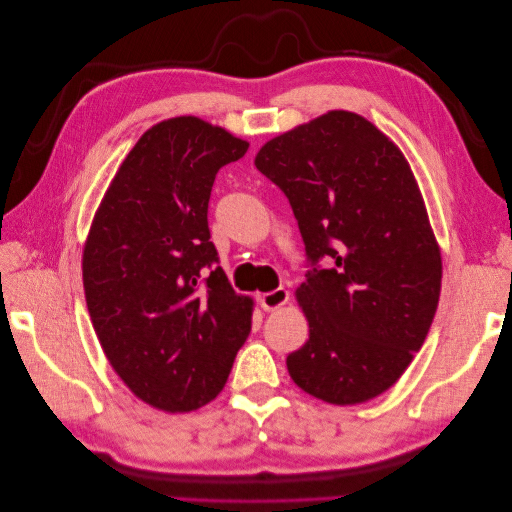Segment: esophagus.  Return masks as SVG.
Returning <instances> with one entry per match:
<instances>
[{
  "label": "esophagus",
  "instance_id": "esophagus-1",
  "mask_svg": "<svg viewBox=\"0 0 512 512\" xmlns=\"http://www.w3.org/2000/svg\"><path fill=\"white\" fill-rule=\"evenodd\" d=\"M288 299H290V294H288L286 288H275V290H271V292L260 294L258 303H260L262 309H265V312H273V309L286 305Z\"/></svg>",
  "mask_w": 512,
  "mask_h": 512
}]
</instances>
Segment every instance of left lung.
<instances>
[{"label":"left lung","instance_id":"obj_1","mask_svg":"<svg viewBox=\"0 0 512 512\" xmlns=\"http://www.w3.org/2000/svg\"><path fill=\"white\" fill-rule=\"evenodd\" d=\"M254 164L286 194L305 243L309 339L288 354L290 378L335 406L378 397L421 350L442 282L404 153L361 115L331 111L273 138Z\"/></svg>","mask_w":512,"mask_h":512}]
</instances>
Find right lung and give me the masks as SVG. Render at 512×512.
<instances>
[{"instance_id":"add662e5","label":"right lung","mask_w":512,"mask_h":512,"mask_svg":"<svg viewBox=\"0 0 512 512\" xmlns=\"http://www.w3.org/2000/svg\"><path fill=\"white\" fill-rule=\"evenodd\" d=\"M245 141L198 117L147 130L91 224L83 286L108 363L145 404L190 412L218 397L252 331V299L218 265L207 211Z\"/></svg>"}]
</instances>
